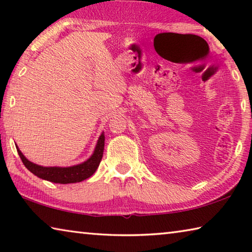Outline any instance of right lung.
Masks as SVG:
<instances>
[{"label":"right lung","instance_id":"right-lung-1","mask_svg":"<svg viewBox=\"0 0 252 252\" xmlns=\"http://www.w3.org/2000/svg\"><path fill=\"white\" fill-rule=\"evenodd\" d=\"M18 149L19 156L22 160L23 164L28 168L33 174L36 177L44 180H48L54 183H75L83 181L85 179L90 178L95 170L99 167L102 157H103V150H104V133L100 135L99 140H97V144L95 147L94 153H93L90 159L87 160L83 163L74 165V167L69 168H58V167H41V165L34 164L30 162L27 158H25L22 152Z\"/></svg>","mask_w":252,"mask_h":252}]
</instances>
